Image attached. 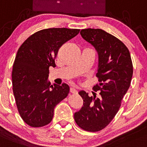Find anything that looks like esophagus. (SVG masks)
Listing matches in <instances>:
<instances>
[{
    "instance_id": "obj_1",
    "label": "esophagus",
    "mask_w": 147,
    "mask_h": 147,
    "mask_svg": "<svg viewBox=\"0 0 147 147\" xmlns=\"http://www.w3.org/2000/svg\"><path fill=\"white\" fill-rule=\"evenodd\" d=\"M69 92H70V93H72V94H76L77 92H78V91H77L75 89V88H71L70 90H69Z\"/></svg>"
}]
</instances>
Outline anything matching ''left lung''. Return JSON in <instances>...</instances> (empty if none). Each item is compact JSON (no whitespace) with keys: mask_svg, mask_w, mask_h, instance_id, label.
Listing matches in <instances>:
<instances>
[{"mask_svg":"<svg viewBox=\"0 0 147 147\" xmlns=\"http://www.w3.org/2000/svg\"><path fill=\"white\" fill-rule=\"evenodd\" d=\"M82 37L92 45L98 55L96 77L99 83L88 96L80 91L83 106L74 114L79 127L95 132L106 127L119 111L123 96L129 90L133 75V64L126 45L114 36L100 28H86L80 31Z\"/></svg>","mask_w":147,"mask_h":147,"instance_id":"1","label":"left lung"}]
</instances>
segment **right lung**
Instances as JSON below:
<instances>
[{"label":"right lung","instance_id":"1","mask_svg":"<svg viewBox=\"0 0 147 147\" xmlns=\"http://www.w3.org/2000/svg\"><path fill=\"white\" fill-rule=\"evenodd\" d=\"M80 29L51 28L34 33L21 45L13 65V92L21 119L31 127L49 124L55 106L69 92L67 84L47 81L49 67H55L59 48Z\"/></svg>","mask_w":147,"mask_h":147}]
</instances>
